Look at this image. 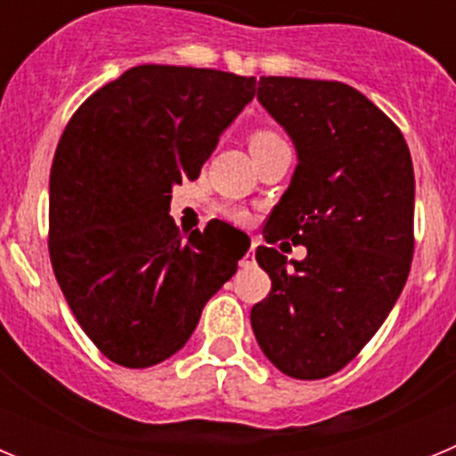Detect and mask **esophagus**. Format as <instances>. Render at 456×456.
<instances>
[{
	"label": "esophagus",
	"instance_id": "34e87169",
	"mask_svg": "<svg viewBox=\"0 0 456 456\" xmlns=\"http://www.w3.org/2000/svg\"><path fill=\"white\" fill-rule=\"evenodd\" d=\"M256 247H257V240H253L251 248L247 251V256L241 257V265H244V267H248V265L256 263Z\"/></svg>",
	"mask_w": 456,
	"mask_h": 456
}]
</instances>
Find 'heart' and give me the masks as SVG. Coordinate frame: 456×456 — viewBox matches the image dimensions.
<instances>
[{
	"label": "heart",
	"instance_id": "b5f03b06",
	"mask_svg": "<svg viewBox=\"0 0 456 456\" xmlns=\"http://www.w3.org/2000/svg\"><path fill=\"white\" fill-rule=\"evenodd\" d=\"M273 141H281V136L272 130H257L253 132L251 139H248V146L257 148V146H267V143H273ZM225 216L231 221H237V224H244L248 219V212L241 208H225Z\"/></svg>",
	"mask_w": 456,
	"mask_h": 456
}]
</instances>
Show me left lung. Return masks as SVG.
Here are the masks:
<instances>
[{"mask_svg":"<svg viewBox=\"0 0 456 456\" xmlns=\"http://www.w3.org/2000/svg\"><path fill=\"white\" fill-rule=\"evenodd\" d=\"M257 100L299 155L263 235L304 244L308 256L288 267L283 253L257 247L272 289L253 305V333L288 377H331L379 331L409 276L411 152L400 127L347 84L260 77Z\"/></svg>","mask_w":456,"mask_h":456,"instance_id":"8db88e82","label":"left lung"}]
</instances>
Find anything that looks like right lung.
Returning <instances> with one entry per match:
<instances>
[{
    "mask_svg": "<svg viewBox=\"0 0 456 456\" xmlns=\"http://www.w3.org/2000/svg\"><path fill=\"white\" fill-rule=\"evenodd\" d=\"M253 95L256 77L136 66L68 120L50 171L47 247L72 315L109 361H167L237 272L248 248L240 231L209 221L180 235L168 205Z\"/></svg>",
    "mask_w": 456,
    "mask_h": 456,
    "instance_id": "right-lung-1",
    "label": "right lung"
}]
</instances>
